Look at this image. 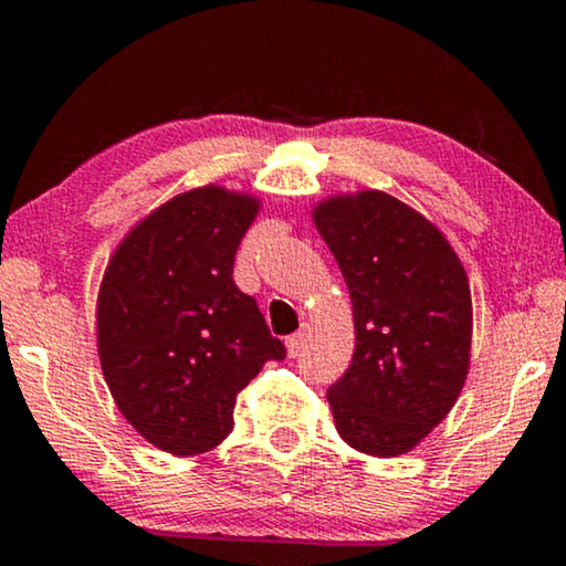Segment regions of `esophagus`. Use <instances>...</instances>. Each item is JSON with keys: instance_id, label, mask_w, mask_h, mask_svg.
<instances>
[{"instance_id": "obj_1", "label": "esophagus", "mask_w": 566, "mask_h": 566, "mask_svg": "<svg viewBox=\"0 0 566 566\" xmlns=\"http://www.w3.org/2000/svg\"><path fill=\"white\" fill-rule=\"evenodd\" d=\"M304 345H306V329L293 332V335L285 339V350H289V358H298L301 350H304Z\"/></svg>"}]
</instances>
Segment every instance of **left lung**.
<instances>
[{
  "label": "left lung",
  "instance_id": "1",
  "mask_svg": "<svg viewBox=\"0 0 566 566\" xmlns=\"http://www.w3.org/2000/svg\"><path fill=\"white\" fill-rule=\"evenodd\" d=\"M314 223L353 301L355 353L327 391L339 438L386 459L412 451L467 381V270L424 216L381 190L324 200Z\"/></svg>",
  "mask_w": 566,
  "mask_h": 566
}]
</instances>
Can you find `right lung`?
<instances>
[{
  "mask_svg": "<svg viewBox=\"0 0 566 566\" xmlns=\"http://www.w3.org/2000/svg\"><path fill=\"white\" fill-rule=\"evenodd\" d=\"M260 200L206 185L128 231L97 296V353L120 415L175 455L234 428L237 394L285 345L237 289L234 258Z\"/></svg>",
  "mask_w": 566,
  "mask_h": 566,
  "instance_id": "add662e5",
  "label": "right lung"
}]
</instances>
